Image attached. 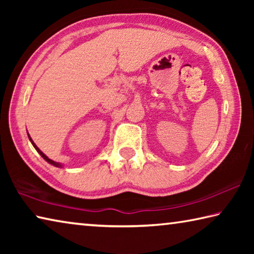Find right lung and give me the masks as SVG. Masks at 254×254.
Returning a JSON list of instances; mask_svg holds the SVG:
<instances>
[{
	"mask_svg": "<svg viewBox=\"0 0 254 254\" xmlns=\"http://www.w3.org/2000/svg\"><path fill=\"white\" fill-rule=\"evenodd\" d=\"M28 135H29V134H28ZM29 140H30V141H31V143H32V145H33V147H34V149H36V150H37V151H38V153H39V154H40V156H41L42 158H44V159H45V160H46L47 162H49V163H51V165H53V166H55V167H59V168H60V167H63L62 165H60V163H59V162H56V161H54V160H51V159H49L48 157H47V156H46V154H45L44 152H42V151H41V150H40L39 148H38L36 144H34V142H33V141H32V139H31V137H30V135H29Z\"/></svg>",
	"mask_w": 254,
	"mask_h": 254,
	"instance_id": "1",
	"label": "right lung"
}]
</instances>
